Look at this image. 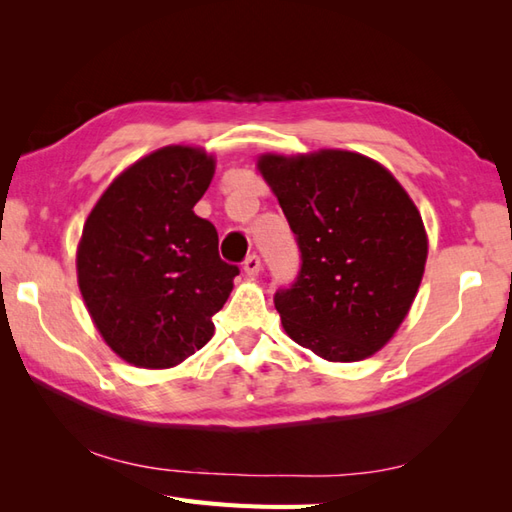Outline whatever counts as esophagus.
<instances>
[{
	"label": "esophagus",
	"mask_w": 512,
	"mask_h": 512,
	"mask_svg": "<svg viewBox=\"0 0 512 512\" xmlns=\"http://www.w3.org/2000/svg\"><path fill=\"white\" fill-rule=\"evenodd\" d=\"M259 270H262V259H259L255 253L248 255L244 259V273L250 275V277H255V275H259Z\"/></svg>",
	"instance_id": "1"
}]
</instances>
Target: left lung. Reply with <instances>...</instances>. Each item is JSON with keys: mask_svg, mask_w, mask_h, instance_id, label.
I'll list each match as a JSON object with an SVG mask.
<instances>
[{"mask_svg": "<svg viewBox=\"0 0 512 512\" xmlns=\"http://www.w3.org/2000/svg\"><path fill=\"white\" fill-rule=\"evenodd\" d=\"M301 266L275 308L292 341L325 361L354 363L383 347L416 297L427 262L422 217L378 162L325 149L262 156Z\"/></svg>", "mask_w": 512, "mask_h": 512, "instance_id": "left-lung-1", "label": "left lung"}]
</instances>
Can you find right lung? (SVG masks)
I'll return each mask as SVG.
<instances>
[{
	"instance_id": "right-lung-1",
	"label": "right lung",
	"mask_w": 512,
	"mask_h": 512,
	"mask_svg": "<svg viewBox=\"0 0 512 512\" xmlns=\"http://www.w3.org/2000/svg\"><path fill=\"white\" fill-rule=\"evenodd\" d=\"M215 162L162 147L118 176L96 202L76 253L85 306L105 343L136 367H173L213 336L239 268L193 206Z\"/></svg>"
}]
</instances>
